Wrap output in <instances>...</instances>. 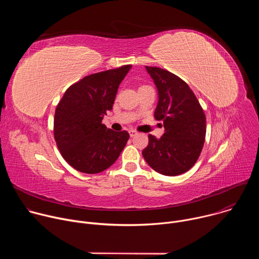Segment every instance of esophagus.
<instances>
[{
	"label": "esophagus",
	"instance_id": "34e87169",
	"mask_svg": "<svg viewBox=\"0 0 259 259\" xmlns=\"http://www.w3.org/2000/svg\"><path fill=\"white\" fill-rule=\"evenodd\" d=\"M129 134H130L131 137H133V136H135L137 134V132L135 130H129Z\"/></svg>",
	"mask_w": 259,
	"mask_h": 259
}]
</instances>
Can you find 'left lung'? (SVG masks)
<instances>
[{
    "instance_id": "8db88e82",
    "label": "left lung",
    "mask_w": 259,
    "mask_h": 259,
    "mask_svg": "<svg viewBox=\"0 0 259 259\" xmlns=\"http://www.w3.org/2000/svg\"><path fill=\"white\" fill-rule=\"evenodd\" d=\"M145 68L157 87L155 118L163 121L165 133L160 138L150 134L142 156L158 173L176 176L190 170L202 152L205 114L186 82L163 68Z\"/></svg>"
}]
</instances>
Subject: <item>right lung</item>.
Returning <instances> with one entry per match:
<instances>
[{
  "label": "right lung",
  "mask_w": 259,
  "mask_h": 259,
  "mask_svg": "<svg viewBox=\"0 0 259 259\" xmlns=\"http://www.w3.org/2000/svg\"><path fill=\"white\" fill-rule=\"evenodd\" d=\"M131 65L83 78L71 85L59 101L54 117V138L63 159L76 170L95 174L112 166L129 139L127 131L103 125L112 110L121 82Z\"/></svg>",
  "instance_id": "1"
}]
</instances>
